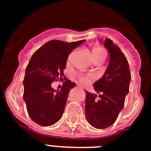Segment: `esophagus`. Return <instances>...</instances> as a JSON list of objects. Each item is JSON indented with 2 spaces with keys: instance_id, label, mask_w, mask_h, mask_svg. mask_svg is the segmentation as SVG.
Listing matches in <instances>:
<instances>
[{
  "instance_id": "esophagus-1",
  "label": "esophagus",
  "mask_w": 151,
  "mask_h": 151,
  "mask_svg": "<svg viewBox=\"0 0 151 151\" xmlns=\"http://www.w3.org/2000/svg\"><path fill=\"white\" fill-rule=\"evenodd\" d=\"M78 88H81V86H78Z\"/></svg>"
}]
</instances>
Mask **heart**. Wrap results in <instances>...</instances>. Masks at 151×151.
<instances>
[{
    "label": "heart",
    "instance_id": "heart-1",
    "mask_svg": "<svg viewBox=\"0 0 151 151\" xmlns=\"http://www.w3.org/2000/svg\"><path fill=\"white\" fill-rule=\"evenodd\" d=\"M106 56V52L105 50L102 48L96 47V48H93L92 49V59H99V58H103L105 59ZM79 80L83 84H87L91 80V77L87 75H80L79 77Z\"/></svg>",
    "mask_w": 151,
    "mask_h": 151
}]
</instances>
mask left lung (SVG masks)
Returning a JSON list of instances; mask_svg holds the SVG:
<instances>
[{
  "instance_id": "8db88e82",
  "label": "left lung",
  "mask_w": 151,
  "mask_h": 151,
  "mask_svg": "<svg viewBox=\"0 0 151 151\" xmlns=\"http://www.w3.org/2000/svg\"><path fill=\"white\" fill-rule=\"evenodd\" d=\"M103 45L110 55L108 67L103 77L93 84L96 94L85 92L86 118L92 126L99 129L111 126L117 120L124 107L131 81L129 63L124 53L109 38H106Z\"/></svg>"
}]
</instances>
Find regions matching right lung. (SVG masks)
Returning a JSON list of instances; mask_svg holds the SVG:
<instances>
[{
	"label": "right lung",
	"mask_w": 151,
	"mask_h": 151,
	"mask_svg": "<svg viewBox=\"0 0 151 151\" xmlns=\"http://www.w3.org/2000/svg\"><path fill=\"white\" fill-rule=\"evenodd\" d=\"M84 42L85 40L71 43L52 40L32 55L23 80V99L28 114L37 124L50 126L61 118L69 92L76 84L66 80L61 89L56 91L52 83L63 80L69 55Z\"/></svg>",
	"instance_id": "add662e5"
}]
</instances>
